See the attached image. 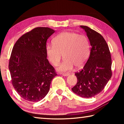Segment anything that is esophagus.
Returning a JSON list of instances; mask_svg holds the SVG:
<instances>
[{"instance_id":"34e87169","label":"esophagus","mask_w":124,"mask_h":124,"mask_svg":"<svg viewBox=\"0 0 124 124\" xmlns=\"http://www.w3.org/2000/svg\"><path fill=\"white\" fill-rule=\"evenodd\" d=\"M61 74H62V75H63V76H68L69 75V73H61Z\"/></svg>"}]
</instances>
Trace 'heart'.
Here are the masks:
<instances>
[{"mask_svg":"<svg viewBox=\"0 0 124 124\" xmlns=\"http://www.w3.org/2000/svg\"><path fill=\"white\" fill-rule=\"evenodd\" d=\"M90 49L87 37L73 32L59 34L54 38L53 44L46 46L47 57L54 66L59 65L63 54L64 59L57 69L60 72L69 71L74 66L82 67L88 59Z\"/></svg>","mask_w":124,"mask_h":124,"instance_id":"obj_1","label":"heart"}]
</instances>
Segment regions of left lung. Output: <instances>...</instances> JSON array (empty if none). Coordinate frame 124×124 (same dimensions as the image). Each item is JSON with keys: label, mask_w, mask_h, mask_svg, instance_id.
<instances>
[{"label": "left lung", "mask_w": 124, "mask_h": 124, "mask_svg": "<svg viewBox=\"0 0 124 124\" xmlns=\"http://www.w3.org/2000/svg\"><path fill=\"white\" fill-rule=\"evenodd\" d=\"M85 30L91 45L85 65L75 73L77 83L72 91L78 95L90 98L101 92L112 76V61L108 45L103 36L87 26Z\"/></svg>", "instance_id": "8db88e82"}]
</instances>
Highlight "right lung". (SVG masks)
I'll list each match as a JSON object with an SVG mask.
<instances>
[{
  "instance_id": "add662e5",
  "label": "right lung",
  "mask_w": 124,
  "mask_h": 124,
  "mask_svg": "<svg viewBox=\"0 0 124 124\" xmlns=\"http://www.w3.org/2000/svg\"><path fill=\"white\" fill-rule=\"evenodd\" d=\"M54 32L47 27L34 28L21 37L13 47L8 65L12 84L27 101L38 102L44 98L57 75L46 58L47 40Z\"/></svg>"
}]
</instances>
